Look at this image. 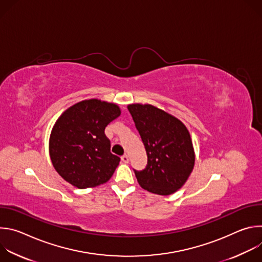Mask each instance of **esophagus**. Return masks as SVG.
I'll list each match as a JSON object with an SVG mask.
<instances>
[{
  "instance_id": "obj_1",
  "label": "esophagus",
  "mask_w": 262,
  "mask_h": 262,
  "mask_svg": "<svg viewBox=\"0 0 262 262\" xmlns=\"http://www.w3.org/2000/svg\"><path fill=\"white\" fill-rule=\"evenodd\" d=\"M121 161H122L124 164H127V163H128V161H129V159H128V156H126V155H123V156L121 157Z\"/></svg>"
}]
</instances>
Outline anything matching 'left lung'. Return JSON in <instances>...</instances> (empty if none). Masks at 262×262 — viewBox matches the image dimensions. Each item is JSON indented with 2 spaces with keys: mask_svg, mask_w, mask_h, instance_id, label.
I'll return each instance as SVG.
<instances>
[{
  "mask_svg": "<svg viewBox=\"0 0 262 262\" xmlns=\"http://www.w3.org/2000/svg\"><path fill=\"white\" fill-rule=\"evenodd\" d=\"M127 108L144 144L147 165L135 174L148 192L168 196L188 180L195 165L191 135L173 115L152 104L132 103Z\"/></svg>",
  "mask_w": 262,
  "mask_h": 262,
  "instance_id": "obj_1",
  "label": "left lung"
}]
</instances>
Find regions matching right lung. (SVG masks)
I'll list each match as a JSON object with an SVG mask.
<instances>
[{
    "instance_id": "obj_1",
    "label": "right lung",
    "mask_w": 262,
    "mask_h": 262,
    "mask_svg": "<svg viewBox=\"0 0 262 262\" xmlns=\"http://www.w3.org/2000/svg\"><path fill=\"white\" fill-rule=\"evenodd\" d=\"M113 102L92 98L71 105L53 126L49 150L58 174L78 189L94 188L114 174L120 159L111 154L105 126L119 117Z\"/></svg>"
}]
</instances>
